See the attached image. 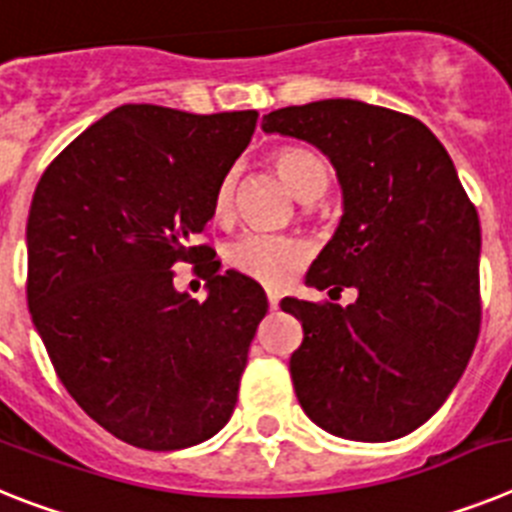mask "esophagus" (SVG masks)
Segmentation results:
<instances>
[{"label":"esophagus","instance_id":"obj_1","mask_svg":"<svg viewBox=\"0 0 512 512\" xmlns=\"http://www.w3.org/2000/svg\"><path fill=\"white\" fill-rule=\"evenodd\" d=\"M268 304H270V309H278V304H281V293L273 291V288H268Z\"/></svg>","mask_w":512,"mask_h":512}]
</instances>
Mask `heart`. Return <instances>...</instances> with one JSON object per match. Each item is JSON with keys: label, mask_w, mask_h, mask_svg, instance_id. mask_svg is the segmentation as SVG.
<instances>
[{"label": "heart", "mask_w": 512, "mask_h": 512, "mask_svg": "<svg viewBox=\"0 0 512 512\" xmlns=\"http://www.w3.org/2000/svg\"><path fill=\"white\" fill-rule=\"evenodd\" d=\"M273 164L281 180L286 182L299 201L311 203L322 198L330 185V167L317 151L301 144H288L273 151ZM239 172L231 167L216 182L211 195V216L219 224H229L234 219L237 203ZM309 260V247L301 239L283 237V234H262L247 231L226 247V262L237 273L247 275L252 281L270 288H283L293 275L299 273Z\"/></svg>", "instance_id": "obj_1"}]
</instances>
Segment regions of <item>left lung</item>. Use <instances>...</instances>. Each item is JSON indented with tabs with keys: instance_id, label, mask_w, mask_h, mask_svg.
I'll use <instances>...</instances> for the list:
<instances>
[{
	"instance_id": "obj_1",
	"label": "left lung",
	"mask_w": 512,
	"mask_h": 512,
	"mask_svg": "<svg viewBox=\"0 0 512 512\" xmlns=\"http://www.w3.org/2000/svg\"><path fill=\"white\" fill-rule=\"evenodd\" d=\"M262 131L309 141L335 164L345 213L306 283L358 291L350 306L281 301L304 327L291 355L296 397L332 435L402 438L446 402L477 345V208L412 115L319 100L273 110Z\"/></svg>"
}]
</instances>
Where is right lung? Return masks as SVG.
Wrapping results in <instances>:
<instances>
[{"instance_id": "obj_1", "label": "right lung", "mask_w": 512, "mask_h": 512, "mask_svg": "<svg viewBox=\"0 0 512 512\" xmlns=\"http://www.w3.org/2000/svg\"><path fill=\"white\" fill-rule=\"evenodd\" d=\"M257 126L255 110L193 115L121 105L43 172L28 216V306L71 397L146 451L208 441L229 422L257 324L260 283L219 273L211 195ZM198 261L206 302L171 283Z\"/></svg>"}]
</instances>
